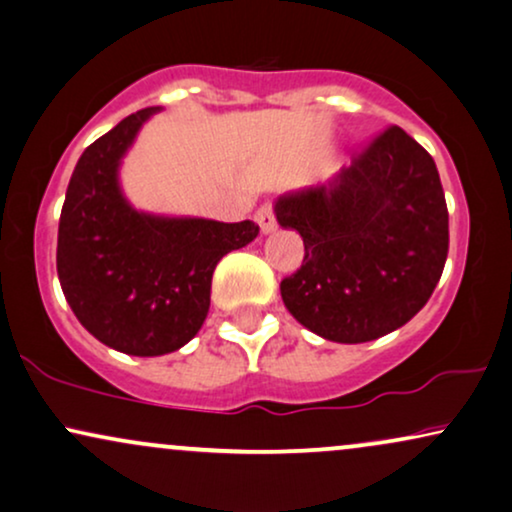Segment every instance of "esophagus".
Returning a JSON list of instances; mask_svg holds the SVG:
<instances>
[{
  "label": "esophagus",
  "mask_w": 512,
  "mask_h": 512,
  "mask_svg": "<svg viewBox=\"0 0 512 512\" xmlns=\"http://www.w3.org/2000/svg\"><path fill=\"white\" fill-rule=\"evenodd\" d=\"M255 219H257V224H260V229H262L264 236H267V233H274L276 231V219H274L272 205H262L260 209H257Z\"/></svg>",
  "instance_id": "esophagus-1"
}]
</instances>
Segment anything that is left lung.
<instances>
[{"mask_svg": "<svg viewBox=\"0 0 512 512\" xmlns=\"http://www.w3.org/2000/svg\"><path fill=\"white\" fill-rule=\"evenodd\" d=\"M283 229L305 257L281 281L286 310L312 334L367 343L432 298L448 255V209L432 155L391 126L331 181L281 195Z\"/></svg>", "mask_w": 512, "mask_h": 512, "instance_id": "1", "label": "left lung"}]
</instances>
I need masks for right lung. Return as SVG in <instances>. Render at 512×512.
<instances>
[{"mask_svg": "<svg viewBox=\"0 0 512 512\" xmlns=\"http://www.w3.org/2000/svg\"><path fill=\"white\" fill-rule=\"evenodd\" d=\"M157 112L126 116L80 155L57 240V274L73 315L104 346L138 357L186 346L209 312L217 262L260 233L250 219L162 217L126 200L121 159Z\"/></svg>", "mask_w": 512, "mask_h": 512, "instance_id": "1", "label": "right lung"}]
</instances>
